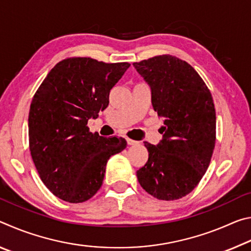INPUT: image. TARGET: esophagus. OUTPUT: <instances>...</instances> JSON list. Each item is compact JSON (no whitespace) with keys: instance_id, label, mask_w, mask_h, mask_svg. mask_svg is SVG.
<instances>
[{"instance_id":"34e87169","label":"esophagus","mask_w":251,"mask_h":251,"mask_svg":"<svg viewBox=\"0 0 251 251\" xmlns=\"http://www.w3.org/2000/svg\"><path fill=\"white\" fill-rule=\"evenodd\" d=\"M126 142H127V144H128V145H137L138 144V142L137 141H134V139H130V138H126Z\"/></svg>"}]
</instances>
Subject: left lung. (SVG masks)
I'll list each match as a JSON object with an SVG mask.
<instances>
[{
  "instance_id": "8db88e82",
  "label": "left lung",
  "mask_w": 251,
  "mask_h": 251,
  "mask_svg": "<svg viewBox=\"0 0 251 251\" xmlns=\"http://www.w3.org/2000/svg\"><path fill=\"white\" fill-rule=\"evenodd\" d=\"M133 65L150 85L152 107L165 125L156 146L145 142L148 160L136 175L151 196L176 201L192 192L209 166L216 143L214 100L194 67L175 56Z\"/></svg>"
}]
</instances>
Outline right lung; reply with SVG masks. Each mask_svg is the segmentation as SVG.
Returning a JSON list of instances; mask_svg holds the SVG:
<instances>
[{"label":"right lung","instance_id":"add662e5","mask_svg":"<svg viewBox=\"0 0 251 251\" xmlns=\"http://www.w3.org/2000/svg\"><path fill=\"white\" fill-rule=\"evenodd\" d=\"M129 63L71 57L57 63L34 95L28 114L29 151L44 185L72 203L86 201L103 184L110 156L124 138L91 133L90 118L108 106L109 92Z\"/></svg>","mask_w":251,"mask_h":251}]
</instances>
